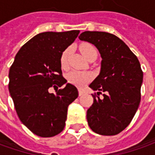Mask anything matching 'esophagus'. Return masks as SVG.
I'll return each mask as SVG.
<instances>
[{"label":"esophagus","instance_id":"1","mask_svg":"<svg viewBox=\"0 0 155 155\" xmlns=\"http://www.w3.org/2000/svg\"><path fill=\"white\" fill-rule=\"evenodd\" d=\"M84 93H85L84 91H83V90H78V95H79V96H83Z\"/></svg>","mask_w":155,"mask_h":155}]
</instances>
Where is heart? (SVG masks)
I'll return each instance as SVG.
<instances>
[{"label":"heart","mask_w":155,"mask_h":155,"mask_svg":"<svg viewBox=\"0 0 155 155\" xmlns=\"http://www.w3.org/2000/svg\"><path fill=\"white\" fill-rule=\"evenodd\" d=\"M80 51L83 55L88 58L91 55H97V49L95 46L90 43H83L80 45ZM71 50L70 48H65L61 53L60 56V65L63 69L68 67V60ZM66 78L70 84H72L78 87H83L87 84L93 78L92 73L88 71H71L67 73Z\"/></svg>","instance_id":"obj_1"}]
</instances>
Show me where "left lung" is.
Instances as JSON below:
<instances>
[{"mask_svg":"<svg viewBox=\"0 0 155 155\" xmlns=\"http://www.w3.org/2000/svg\"><path fill=\"white\" fill-rule=\"evenodd\" d=\"M95 45L102 57L101 71L90 84L92 95L87 121L95 133L115 135L131 122L140 102L143 72L137 57L122 39L112 33L86 31L78 37Z\"/></svg>","mask_w":155,"mask_h":155,"instance_id":"1","label":"left lung"}]
</instances>
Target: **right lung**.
I'll use <instances>...</instances> for the list:
<instances>
[{
  "mask_svg": "<svg viewBox=\"0 0 155 155\" xmlns=\"http://www.w3.org/2000/svg\"><path fill=\"white\" fill-rule=\"evenodd\" d=\"M79 30L45 32L22 45L9 70L8 90L21 122L33 134L51 137L62 132L67 109L78 96V89L63 77L60 56ZM57 87L56 95L49 92Z\"/></svg>",
  "mask_w": 155,
  "mask_h": 155,
  "instance_id": "obj_1",
  "label": "right lung"
}]
</instances>
